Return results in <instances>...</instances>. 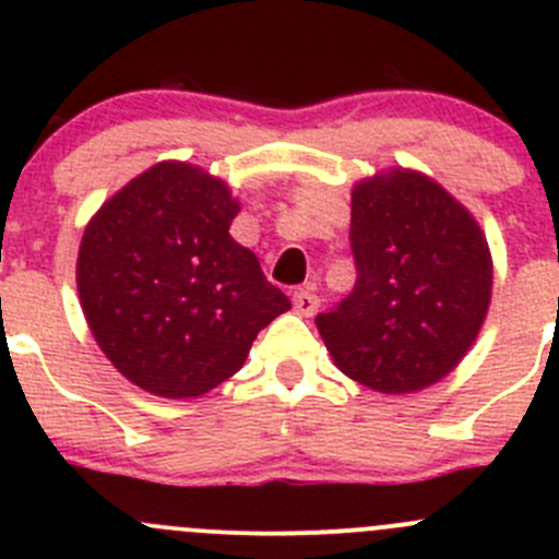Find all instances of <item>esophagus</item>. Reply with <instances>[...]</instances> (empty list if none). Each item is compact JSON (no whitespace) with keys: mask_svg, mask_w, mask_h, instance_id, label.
Returning a JSON list of instances; mask_svg holds the SVG:
<instances>
[{"mask_svg":"<svg viewBox=\"0 0 559 559\" xmlns=\"http://www.w3.org/2000/svg\"><path fill=\"white\" fill-rule=\"evenodd\" d=\"M292 306H295V311L300 316H313L319 311V297H316L311 289H297L295 295H292Z\"/></svg>","mask_w":559,"mask_h":559,"instance_id":"34e87169","label":"esophagus"}]
</instances>
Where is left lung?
Segmentation results:
<instances>
[{
  "mask_svg": "<svg viewBox=\"0 0 559 559\" xmlns=\"http://www.w3.org/2000/svg\"><path fill=\"white\" fill-rule=\"evenodd\" d=\"M357 286L316 326L341 373L384 394L438 384L462 362L492 300V253L438 180L389 167L352 189Z\"/></svg>",
  "mask_w": 559,
  "mask_h": 559,
  "instance_id": "8db88e82",
  "label": "left lung"
}]
</instances>
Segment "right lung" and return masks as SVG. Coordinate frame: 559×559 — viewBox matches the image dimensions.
<instances>
[{"label": "right lung", "instance_id": "obj_1", "mask_svg": "<svg viewBox=\"0 0 559 559\" xmlns=\"http://www.w3.org/2000/svg\"><path fill=\"white\" fill-rule=\"evenodd\" d=\"M238 213L227 180L167 159L86 224L75 273L83 316L134 386L200 397L238 373L259 330L292 308L229 235Z\"/></svg>", "mask_w": 559, "mask_h": 559}]
</instances>
